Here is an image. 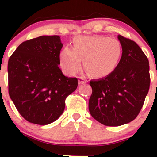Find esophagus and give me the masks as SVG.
Returning <instances> with one entry per match:
<instances>
[{
	"mask_svg": "<svg viewBox=\"0 0 157 157\" xmlns=\"http://www.w3.org/2000/svg\"><path fill=\"white\" fill-rule=\"evenodd\" d=\"M86 82H87V80H86V79L83 78V77H79V80H78L79 85H81V84H83V83H86Z\"/></svg>",
	"mask_w": 157,
	"mask_h": 157,
	"instance_id": "obj_1",
	"label": "esophagus"
}]
</instances>
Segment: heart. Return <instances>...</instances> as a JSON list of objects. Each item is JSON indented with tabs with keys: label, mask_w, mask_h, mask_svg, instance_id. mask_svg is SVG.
<instances>
[{
	"label": "heart",
	"mask_w": 157,
	"mask_h": 157,
	"mask_svg": "<svg viewBox=\"0 0 157 157\" xmlns=\"http://www.w3.org/2000/svg\"><path fill=\"white\" fill-rule=\"evenodd\" d=\"M122 55V45L115 39L101 36H77L72 48L64 47L60 52V64L66 74L74 75L80 69L82 59L92 76L102 77L115 71Z\"/></svg>",
	"instance_id": "b5f03b06"
}]
</instances>
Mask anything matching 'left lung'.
<instances>
[{
    "instance_id": "8db88e82",
    "label": "left lung",
    "mask_w": 157,
    "mask_h": 157,
    "mask_svg": "<svg viewBox=\"0 0 157 157\" xmlns=\"http://www.w3.org/2000/svg\"><path fill=\"white\" fill-rule=\"evenodd\" d=\"M122 55L115 71L104 78L91 80L89 110L106 126L131 122L140 113L150 89L148 58L131 39L118 36Z\"/></svg>"
}]
</instances>
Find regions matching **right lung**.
I'll return each instance as SVG.
<instances>
[{
  "mask_svg": "<svg viewBox=\"0 0 157 157\" xmlns=\"http://www.w3.org/2000/svg\"><path fill=\"white\" fill-rule=\"evenodd\" d=\"M63 45L58 36L22 42L8 61V91L19 113L30 123L45 125L58 119L65 99L78 86L59 68Z\"/></svg>",
  "mask_w": 157,
  "mask_h": 157,
  "instance_id": "1",
  "label": "right lung"
}]
</instances>
